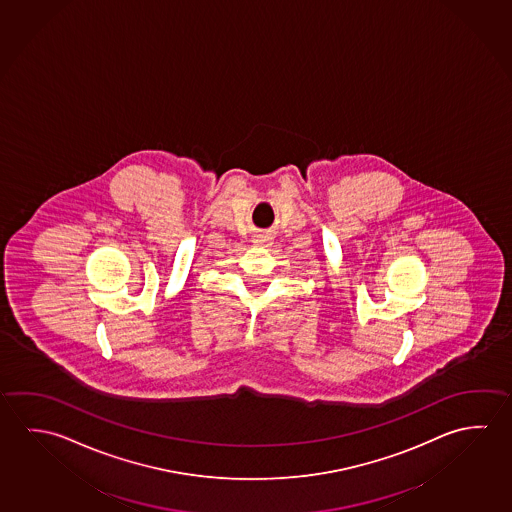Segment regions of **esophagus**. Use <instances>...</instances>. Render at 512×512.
I'll use <instances>...</instances> for the list:
<instances>
[{"label": "esophagus", "mask_w": 512, "mask_h": 512, "mask_svg": "<svg viewBox=\"0 0 512 512\" xmlns=\"http://www.w3.org/2000/svg\"><path fill=\"white\" fill-rule=\"evenodd\" d=\"M253 243L262 246V248H268L273 244V237L268 232H259V234L253 235Z\"/></svg>", "instance_id": "34e87169"}]
</instances>
